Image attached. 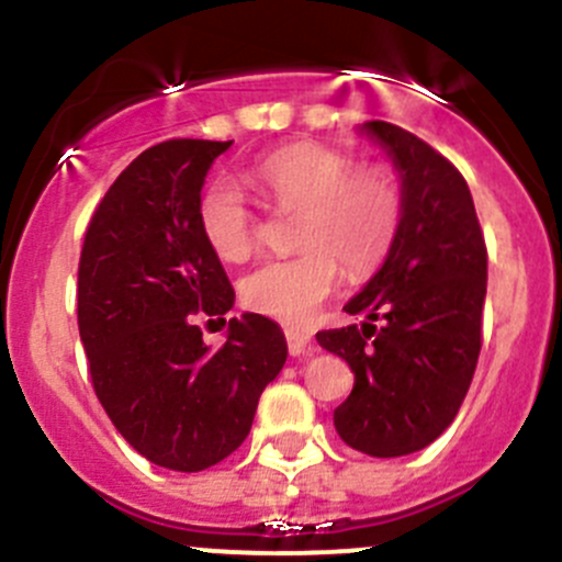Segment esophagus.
Here are the masks:
<instances>
[{
	"mask_svg": "<svg viewBox=\"0 0 562 562\" xmlns=\"http://www.w3.org/2000/svg\"><path fill=\"white\" fill-rule=\"evenodd\" d=\"M285 342L291 356H302L310 345V334L307 331H299V328H285Z\"/></svg>",
	"mask_w": 562,
	"mask_h": 562,
	"instance_id": "1",
	"label": "esophagus"
}]
</instances>
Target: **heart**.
<instances>
[{
    "label": "heart",
    "instance_id": "heart-1",
    "mask_svg": "<svg viewBox=\"0 0 562 562\" xmlns=\"http://www.w3.org/2000/svg\"><path fill=\"white\" fill-rule=\"evenodd\" d=\"M255 181L282 212H302L293 258L266 260L241 280L252 313L288 326L313 321L339 282V263L364 277L386 260L402 225V187L381 162L353 166L345 151L323 144H288L252 168ZM198 228L225 263H241L258 247V217L245 192L217 179L201 192Z\"/></svg>",
    "mask_w": 562,
    "mask_h": 562
}]
</instances>
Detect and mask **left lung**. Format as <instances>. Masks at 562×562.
<instances>
[{
    "label": "left lung",
    "mask_w": 562,
    "mask_h": 562,
    "mask_svg": "<svg viewBox=\"0 0 562 562\" xmlns=\"http://www.w3.org/2000/svg\"><path fill=\"white\" fill-rule=\"evenodd\" d=\"M402 173V225L381 271L345 304L361 326L317 331L356 383L334 411L350 449L405 457L449 429L481 353L486 245L468 181L438 149L389 122H367Z\"/></svg>",
    "instance_id": "left-lung-1"
}]
</instances>
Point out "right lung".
Here are the masks:
<instances>
[{
    "label": "right lung",
    "instance_id": "obj_1",
    "mask_svg": "<svg viewBox=\"0 0 562 562\" xmlns=\"http://www.w3.org/2000/svg\"><path fill=\"white\" fill-rule=\"evenodd\" d=\"M234 140L171 138L140 151L108 187L78 260V331L113 427L160 468L198 473L234 454L263 389L288 359L274 321H228L223 348L198 317L234 307V288L198 228L212 162Z\"/></svg>",
    "mask_w": 562,
    "mask_h": 562
}]
</instances>
